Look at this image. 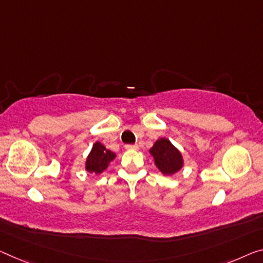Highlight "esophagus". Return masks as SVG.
<instances>
[{"label": "esophagus", "instance_id": "esophagus-1", "mask_svg": "<svg viewBox=\"0 0 263 263\" xmlns=\"http://www.w3.org/2000/svg\"><path fill=\"white\" fill-rule=\"evenodd\" d=\"M137 148H139L137 147V144H126L127 151H136Z\"/></svg>", "mask_w": 263, "mask_h": 263}]
</instances>
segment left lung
Here are the masks:
<instances>
[{
  "label": "left lung",
  "instance_id": "left-lung-1",
  "mask_svg": "<svg viewBox=\"0 0 263 263\" xmlns=\"http://www.w3.org/2000/svg\"><path fill=\"white\" fill-rule=\"evenodd\" d=\"M155 165L163 175H173L183 167V159L179 149L165 137L159 139L151 148Z\"/></svg>",
  "mask_w": 263,
  "mask_h": 263
}]
</instances>
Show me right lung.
<instances>
[{
	"instance_id": "1",
	"label": "right lung",
	"mask_w": 263,
	"mask_h": 263,
	"mask_svg": "<svg viewBox=\"0 0 263 263\" xmlns=\"http://www.w3.org/2000/svg\"><path fill=\"white\" fill-rule=\"evenodd\" d=\"M116 157L115 153L107 149L101 142H95L87 157L86 171L89 173L101 174L108 167V164Z\"/></svg>"
}]
</instances>
